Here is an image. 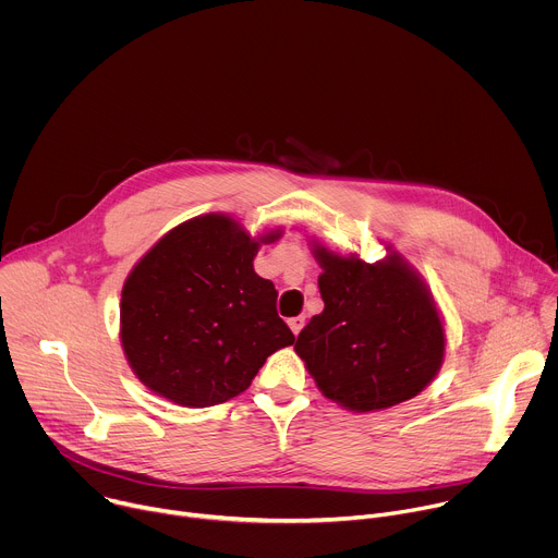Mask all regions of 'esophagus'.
<instances>
[{"instance_id":"34e87169","label":"esophagus","mask_w":558,"mask_h":558,"mask_svg":"<svg viewBox=\"0 0 558 558\" xmlns=\"http://www.w3.org/2000/svg\"><path fill=\"white\" fill-rule=\"evenodd\" d=\"M289 327H291L293 336H298V333L302 331V327H304V315H295V317H291V320H289Z\"/></svg>"}]
</instances>
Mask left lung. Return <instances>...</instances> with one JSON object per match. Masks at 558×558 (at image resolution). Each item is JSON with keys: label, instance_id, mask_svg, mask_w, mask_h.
Instances as JSON below:
<instances>
[{"label": "left lung", "instance_id": "8db88e82", "mask_svg": "<svg viewBox=\"0 0 558 558\" xmlns=\"http://www.w3.org/2000/svg\"><path fill=\"white\" fill-rule=\"evenodd\" d=\"M325 311L295 340V353L325 397L355 413L402 404L444 362L446 333L420 274L388 254L368 265L313 245Z\"/></svg>", "mask_w": 558, "mask_h": 558}]
</instances>
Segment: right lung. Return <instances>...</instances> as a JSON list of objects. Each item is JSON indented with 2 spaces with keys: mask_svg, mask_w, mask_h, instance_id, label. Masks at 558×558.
<instances>
[{
  "mask_svg": "<svg viewBox=\"0 0 558 558\" xmlns=\"http://www.w3.org/2000/svg\"><path fill=\"white\" fill-rule=\"evenodd\" d=\"M225 214L168 231L121 291V344L134 375L187 407L222 404L250 388L267 357L295 342L276 311L278 291L254 271L260 243Z\"/></svg>",
  "mask_w": 558,
  "mask_h": 558,
  "instance_id": "add662e5",
  "label": "right lung"
}]
</instances>
